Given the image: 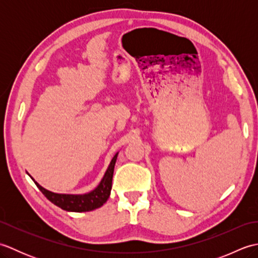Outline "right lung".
Returning a JSON list of instances; mask_svg holds the SVG:
<instances>
[{"label":"right lung","instance_id":"obj_1","mask_svg":"<svg viewBox=\"0 0 258 258\" xmlns=\"http://www.w3.org/2000/svg\"><path fill=\"white\" fill-rule=\"evenodd\" d=\"M117 154L114 155L112 158L111 163H109V166L107 171L105 172V175L102 178L101 183L98 184L95 189L87 194H82V195H72V194H56L45 189L42 187L40 184H36V186L40 189L43 195H44L46 199L52 202L54 205L61 207L62 210L68 211V212H90L95 210V208L101 207L104 203L107 201L111 194L112 189V179H113V173H114V166L115 162H116Z\"/></svg>","mask_w":258,"mask_h":258}]
</instances>
